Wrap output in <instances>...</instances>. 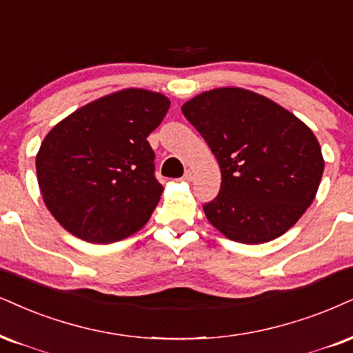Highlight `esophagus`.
Returning a JSON list of instances; mask_svg holds the SVG:
<instances>
[{
	"instance_id": "1",
	"label": "esophagus",
	"mask_w": 353,
	"mask_h": 353,
	"mask_svg": "<svg viewBox=\"0 0 353 353\" xmlns=\"http://www.w3.org/2000/svg\"><path fill=\"white\" fill-rule=\"evenodd\" d=\"M181 180H183V181H191V180H193V172H191V170H186L185 175L181 176Z\"/></svg>"
}]
</instances>
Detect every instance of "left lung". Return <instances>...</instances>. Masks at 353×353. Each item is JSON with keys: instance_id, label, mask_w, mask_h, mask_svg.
<instances>
[{"instance_id": "left-lung-1", "label": "left lung", "mask_w": 353, "mask_h": 353, "mask_svg": "<svg viewBox=\"0 0 353 353\" xmlns=\"http://www.w3.org/2000/svg\"><path fill=\"white\" fill-rule=\"evenodd\" d=\"M221 167L219 194L203 206L230 241L283 236L314 201L324 172L312 130L272 99L243 88L204 91L181 106Z\"/></svg>"}]
</instances>
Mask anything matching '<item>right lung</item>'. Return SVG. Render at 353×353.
<instances>
[{
	"label": "right lung",
	"instance_id": "add662e5",
	"mask_svg": "<svg viewBox=\"0 0 353 353\" xmlns=\"http://www.w3.org/2000/svg\"><path fill=\"white\" fill-rule=\"evenodd\" d=\"M170 99L128 88L85 104L47 134L36 157L43 203L59 224L91 243H111L147 224L162 196L147 136Z\"/></svg>",
	"mask_w": 353,
	"mask_h": 353
}]
</instances>
